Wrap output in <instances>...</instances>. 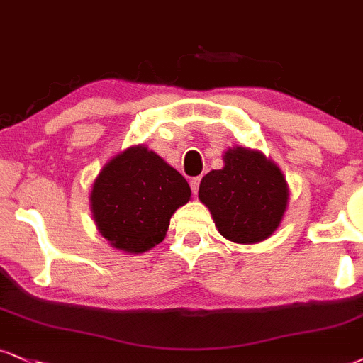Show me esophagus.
<instances>
[{"instance_id":"1","label":"esophagus","mask_w":363,"mask_h":363,"mask_svg":"<svg viewBox=\"0 0 363 363\" xmlns=\"http://www.w3.org/2000/svg\"><path fill=\"white\" fill-rule=\"evenodd\" d=\"M199 186H200V177L191 178V180H190V189H191V191H194L195 195L199 194Z\"/></svg>"}]
</instances>
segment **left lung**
I'll use <instances>...</instances> for the list:
<instances>
[{"label":"left lung","instance_id":"8db88e82","mask_svg":"<svg viewBox=\"0 0 363 363\" xmlns=\"http://www.w3.org/2000/svg\"><path fill=\"white\" fill-rule=\"evenodd\" d=\"M199 199L225 239L256 244L279 227L289 190L281 169L261 151L235 146L223 155L222 169L202 178Z\"/></svg>","mask_w":363,"mask_h":363}]
</instances>
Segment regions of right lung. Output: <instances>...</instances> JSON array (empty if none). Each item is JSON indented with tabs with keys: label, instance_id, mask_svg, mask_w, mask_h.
Here are the masks:
<instances>
[{
	"label": "right lung",
	"instance_id": "right-lung-1",
	"mask_svg": "<svg viewBox=\"0 0 363 363\" xmlns=\"http://www.w3.org/2000/svg\"><path fill=\"white\" fill-rule=\"evenodd\" d=\"M190 195L185 178L163 158L143 145L131 146L97 174L92 216L113 247L141 254L167 237L169 218Z\"/></svg>",
	"mask_w": 363,
	"mask_h": 363
}]
</instances>
